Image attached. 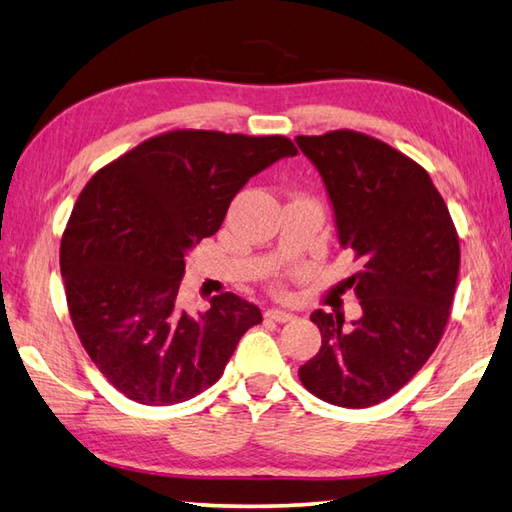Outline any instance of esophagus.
Wrapping results in <instances>:
<instances>
[{"instance_id": "34e87169", "label": "esophagus", "mask_w": 512, "mask_h": 512, "mask_svg": "<svg viewBox=\"0 0 512 512\" xmlns=\"http://www.w3.org/2000/svg\"><path fill=\"white\" fill-rule=\"evenodd\" d=\"M264 315H266L268 320H273V322H291L295 318L293 313L282 311V309H268Z\"/></svg>"}]
</instances>
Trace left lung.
Segmentation results:
<instances>
[{
    "instance_id": "8db88e82",
    "label": "left lung",
    "mask_w": 512,
    "mask_h": 512,
    "mask_svg": "<svg viewBox=\"0 0 512 512\" xmlns=\"http://www.w3.org/2000/svg\"><path fill=\"white\" fill-rule=\"evenodd\" d=\"M320 172L342 248L362 268L347 286L362 315L311 313L322 347L300 367L302 385L331 405L362 410L407 385L439 345L459 275V237L421 165L351 129L297 136Z\"/></svg>"
}]
</instances>
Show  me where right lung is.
Segmentation results:
<instances>
[{
  "mask_svg": "<svg viewBox=\"0 0 512 512\" xmlns=\"http://www.w3.org/2000/svg\"><path fill=\"white\" fill-rule=\"evenodd\" d=\"M284 136L176 129L94 174L73 206L60 271L82 347L120 394L190 401L224 374L259 306L235 293L206 313L181 306L185 255L224 224L250 176L295 156Z\"/></svg>",
  "mask_w": 512,
  "mask_h": 512,
  "instance_id": "1",
  "label": "right lung"
}]
</instances>
